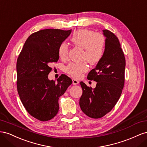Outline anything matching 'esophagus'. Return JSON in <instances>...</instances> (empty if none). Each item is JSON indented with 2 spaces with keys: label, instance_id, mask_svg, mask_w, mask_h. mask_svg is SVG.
<instances>
[{
  "label": "esophagus",
  "instance_id": "34e87169",
  "mask_svg": "<svg viewBox=\"0 0 147 147\" xmlns=\"http://www.w3.org/2000/svg\"><path fill=\"white\" fill-rule=\"evenodd\" d=\"M72 81H73V84L74 85H76V84H78L79 83V81L77 80V79H75V78H73L72 79Z\"/></svg>",
  "mask_w": 147,
  "mask_h": 147
}]
</instances>
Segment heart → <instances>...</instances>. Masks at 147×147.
I'll use <instances>...</instances> for the list:
<instances>
[{"instance_id":"b5f03b06","label":"heart","mask_w":147,"mask_h":147,"mask_svg":"<svg viewBox=\"0 0 147 147\" xmlns=\"http://www.w3.org/2000/svg\"><path fill=\"white\" fill-rule=\"evenodd\" d=\"M71 40L77 46L84 49L83 58L91 65H97L101 61L104 55L105 37L101 33L87 29H80L75 31L71 36ZM69 51L66 43H61L58 49V56L61 60H66ZM89 69L86 63H71L66 68V72L71 76L79 78L82 73Z\"/></svg>"}]
</instances>
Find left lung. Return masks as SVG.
<instances>
[{
    "label": "left lung",
    "mask_w": 147,
    "mask_h": 147,
    "mask_svg": "<svg viewBox=\"0 0 147 147\" xmlns=\"http://www.w3.org/2000/svg\"><path fill=\"white\" fill-rule=\"evenodd\" d=\"M105 37L104 55L87 79L97 82L92 89L81 82L82 94L79 100L81 110L92 118H100L118 102L124 85L125 60L119 41L113 32L103 29Z\"/></svg>",
    "instance_id": "obj_1"
}]
</instances>
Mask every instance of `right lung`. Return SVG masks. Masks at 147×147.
Returning a JSON list of instances; mask_svg holds the SVG:
<instances>
[{
	"mask_svg": "<svg viewBox=\"0 0 147 147\" xmlns=\"http://www.w3.org/2000/svg\"><path fill=\"white\" fill-rule=\"evenodd\" d=\"M71 32V29H46L33 33L18 58L16 86L20 100L29 114L41 121L56 116L58 99L73 82L65 74L57 82L48 78L51 63L59 59L58 47Z\"/></svg>",
	"mask_w": 147,
	"mask_h": 147,
	"instance_id": "right-lung-1",
	"label": "right lung"
}]
</instances>
